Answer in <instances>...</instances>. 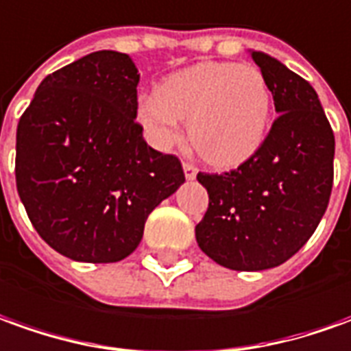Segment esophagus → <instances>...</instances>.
<instances>
[{
	"label": "esophagus",
	"mask_w": 351,
	"mask_h": 351,
	"mask_svg": "<svg viewBox=\"0 0 351 351\" xmlns=\"http://www.w3.org/2000/svg\"><path fill=\"white\" fill-rule=\"evenodd\" d=\"M183 171H185V178L187 180H195L197 173H199V168L195 164H191V162H183Z\"/></svg>",
	"instance_id": "esophagus-1"
}]
</instances>
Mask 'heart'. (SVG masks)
I'll list each match as a JSON object with an SVG mask.
<instances>
[{
  "label": "heart",
  "instance_id": "heart-1",
  "mask_svg": "<svg viewBox=\"0 0 351 351\" xmlns=\"http://www.w3.org/2000/svg\"><path fill=\"white\" fill-rule=\"evenodd\" d=\"M271 114V89L262 70L237 62H199L162 80L137 116L154 147L180 141L187 122L193 147L216 166H235L260 149Z\"/></svg>",
  "mask_w": 351,
  "mask_h": 351
}]
</instances>
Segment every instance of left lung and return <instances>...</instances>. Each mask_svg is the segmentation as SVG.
Wrapping results in <instances>:
<instances>
[{"label":"left lung","mask_w":351,"mask_h":351,"mask_svg":"<svg viewBox=\"0 0 351 351\" xmlns=\"http://www.w3.org/2000/svg\"><path fill=\"white\" fill-rule=\"evenodd\" d=\"M250 55L279 116L239 168L197 176L208 191L197 243L208 258L235 271L277 267L298 252L327 210L335 178V134L315 89L262 51Z\"/></svg>","instance_id":"8db88e82"}]
</instances>
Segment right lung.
I'll list each match as a JSON object with an SVG mask.
<instances>
[{
	"label": "right lung",
	"instance_id": "1",
	"mask_svg": "<svg viewBox=\"0 0 351 351\" xmlns=\"http://www.w3.org/2000/svg\"><path fill=\"white\" fill-rule=\"evenodd\" d=\"M137 84L125 53L95 51L43 80L19 120V197L38 235L70 260H124L185 181L180 158L143 139Z\"/></svg>",
	"mask_w": 351,
	"mask_h": 351
}]
</instances>
